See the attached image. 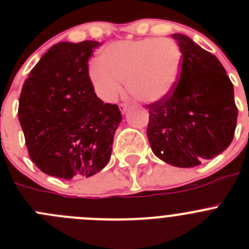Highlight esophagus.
Returning <instances> with one entry per match:
<instances>
[{
    "label": "esophagus",
    "mask_w": 249,
    "mask_h": 249,
    "mask_svg": "<svg viewBox=\"0 0 249 249\" xmlns=\"http://www.w3.org/2000/svg\"><path fill=\"white\" fill-rule=\"evenodd\" d=\"M120 108H121V112H122V113H124V112L127 111V108H128V103L122 102L120 105Z\"/></svg>",
    "instance_id": "1"
}]
</instances>
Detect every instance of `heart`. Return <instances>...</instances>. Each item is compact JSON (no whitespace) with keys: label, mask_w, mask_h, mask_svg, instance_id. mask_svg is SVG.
Masks as SVG:
<instances>
[{"label":"heart","mask_w":249,"mask_h":249,"mask_svg":"<svg viewBox=\"0 0 249 249\" xmlns=\"http://www.w3.org/2000/svg\"><path fill=\"white\" fill-rule=\"evenodd\" d=\"M182 53L171 38L118 41L105 47L100 61L89 67L94 91L103 101L112 102L122 91L140 102L153 103L167 97L181 74Z\"/></svg>","instance_id":"1"}]
</instances>
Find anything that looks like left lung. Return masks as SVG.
Segmentation results:
<instances>
[{
  "label": "left lung",
  "mask_w": 249,
  "mask_h": 249,
  "mask_svg": "<svg viewBox=\"0 0 249 249\" xmlns=\"http://www.w3.org/2000/svg\"><path fill=\"white\" fill-rule=\"evenodd\" d=\"M172 37L182 53L181 74L167 97L147 105V136L158 158L188 168L230 146L238 108L233 85L218 58L190 37Z\"/></svg>",
  "instance_id": "8db88e82"
}]
</instances>
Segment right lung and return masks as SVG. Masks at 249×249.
Segmentation results:
<instances>
[{"instance_id":"right-lung-1","label":"right lung","mask_w":249,"mask_h":249,"mask_svg":"<svg viewBox=\"0 0 249 249\" xmlns=\"http://www.w3.org/2000/svg\"><path fill=\"white\" fill-rule=\"evenodd\" d=\"M97 47V41L57 43L23 83L18 120L31 160L48 176L91 177L111 158L122 114L94 93L89 59Z\"/></svg>"}]
</instances>
